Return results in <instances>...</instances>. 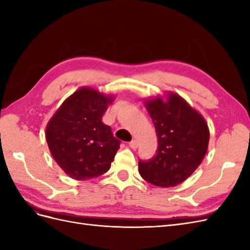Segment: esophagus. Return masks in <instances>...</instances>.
Instances as JSON below:
<instances>
[{"label":"esophagus","mask_w":250,"mask_h":250,"mask_svg":"<svg viewBox=\"0 0 250 250\" xmlns=\"http://www.w3.org/2000/svg\"><path fill=\"white\" fill-rule=\"evenodd\" d=\"M129 146H130L131 149H137L138 148V141L137 140H132L129 143Z\"/></svg>","instance_id":"34e87169"}]
</instances>
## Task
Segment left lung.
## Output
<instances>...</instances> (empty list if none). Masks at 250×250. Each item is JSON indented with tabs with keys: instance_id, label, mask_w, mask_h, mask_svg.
I'll list each match as a JSON object with an SVG mask.
<instances>
[{
	"instance_id": "1",
	"label": "left lung",
	"mask_w": 250,
	"mask_h": 250,
	"mask_svg": "<svg viewBox=\"0 0 250 250\" xmlns=\"http://www.w3.org/2000/svg\"><path fill=\"white\" fill-rule=\"evenodd\" d=\"M157 135L156 154L139 161L141 176L157 187H175L198 168L207 153L209 131L206 120L185 99L171 93L145 102Z\"/></svg>"
}]
</instances>
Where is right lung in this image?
Instances as JSON below:
<instances>
[{"instance_id":"1","label":"right lung","mask_w":250,"mask_h":250,"mask_svg":"<svg viewBox=\"0 0 250 250\" xmlns=\"http://www.w3.org/2000/svg\"><path fill=\"white\" fill-rule=\"evenodd\" d=\"M112 97L81 87L49 121L46 139L52 156L67 175L87 180L106 173L121 142L102 122Z\"/></svg>"}]
</instances>
